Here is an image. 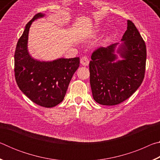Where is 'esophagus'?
Wrapping results in <instances>:
<instances>
[{
	"label": "esophagus",
	"mask_w": 160,
	"mask_h": 160,
	"mask_svg": "<svg viewBox=\"0 0 160 160\" xmlns=\"http://www.w3.org/2000/svg\"><path fill=\"white\" fill-rule=\"evenodd\" d=\"M89 62H90V61H89V59H88V57H87L86 56H82V57L81 58V59H80V63H81V64H82V66H88Z\"/></svg>",
	"instance_id": "obj_1"
}]
</instances>
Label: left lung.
<instances>
[{
	"label": "left lung",
	"instance_id": "1",
	"mask_svg": "<svg viewBox=\"0 0 160 160\" xmlns=\"http://www.w3.org/2000/svg\"><path fill=\"white\" fill-rule=\"evenodd\" d=\"M117 52L123 59L115 61L118 44L99 47L92 54L90 81L94 99L102 105H116L128 99L145 77L146 46L136 27L128 20L127 30Z\"/></svg>",
	"mask_w": 160,
	"mask_h": 160
}]
</instances>
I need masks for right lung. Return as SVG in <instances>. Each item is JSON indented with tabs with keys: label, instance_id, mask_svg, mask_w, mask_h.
<instances>
[{
	"label": "right lung",
	"instance_id": "right-lung-1",
	"mask_svg": "<svg viewBox=\"0 0 160 160\" xmlns=\"http://www.w3.org/2000/svg\"><path fill=\"white\" fill-rule=\"evenodd\" d=\"M37 13L27 24L15 52V77L20 90L39 106L53 107L63 101L72 77L80 66V58H59L53 61L34 60L28 51L29 28Z\"/></svg>",
	"mask_w": 160,
	"mask_h": 160
}]
</instances>
